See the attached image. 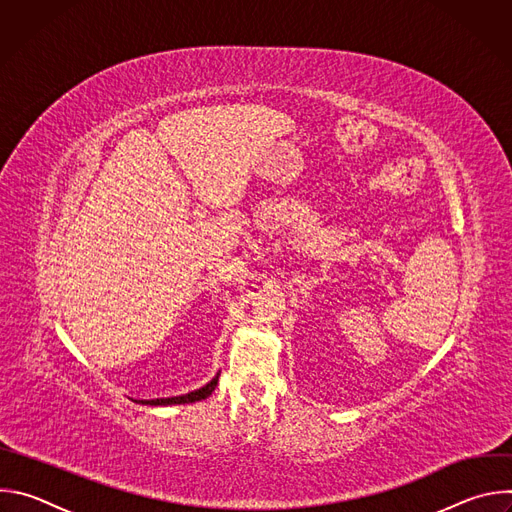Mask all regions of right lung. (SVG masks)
<instances>
[{"label":"right lung","instance_id":"1","mask_svg":"<svg viewBox=\"0 0 512 512\" xmlns=\"http://www.w3.org/2000/svg\"><path fill=\"white\" fill-rule=\"evenodd\" d=\"M216 383H218V375H216L210 383H206L204 387H200V389H196V391H190V393H186V395L166 397V399H141L139 403H141V405H164V407H166V405H186V403H196V401L206 399V397L214 391Z\"/></svg>","mask_w":512,"mask_h":512}]
</instances>
